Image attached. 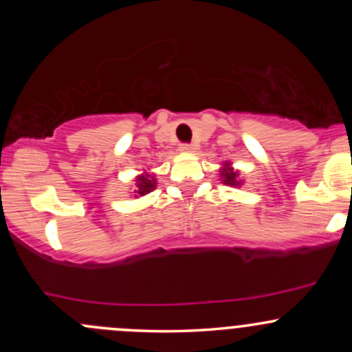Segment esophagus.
<instances>
[{
    "instance_id": "34e87169",
    "label": "esophagus",
    "mask_w": 352,
    "mask_h": 352,
    "mask_svg": "<svg viewBox=\"0 0 352 352\" xmlns=\"http://www.w3.org/2000/svg\"><path fill=\"white\" fill-rule=\"evenodd\" d=\"M180 150L186 151V153H190V151L194 150V144H189V143H184L182 146H180Z\"/></svg>"
}]
</instances>
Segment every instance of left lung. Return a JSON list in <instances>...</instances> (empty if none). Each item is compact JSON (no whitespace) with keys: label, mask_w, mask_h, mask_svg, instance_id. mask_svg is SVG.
Returning a JSON list of instances; mask_svg holds the SVG:
<instances>
[{"label":"left lung","mask_w":352,"mask_h":352,"mask_svg":"<svg viewBox=\"0 0 352 352\" xmlns=\"http://www.w3.org/2000/svg\"><path fill=\"white\" fill-rule=\"evenodd\" d=\"M221 179H223V184H226V186H232V187H239L240 184H242V180L239 179V172L236 170L232 168V163H225V166L221 168Z\"/></svg>","instance_id":"left-lung-1"}]
</instances>
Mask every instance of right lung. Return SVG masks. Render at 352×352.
<instances>
[{
	"instance_id": "right-lung-1",
	"label": "right lung",
	"mask_w": 352,
	"mask_h": 352,
	"mask_svg": "<svg viewBox=\"0 0 352 352\" xmlns=\"http://www.w3.org/2000/svg\"><path fill=\"white\" fill-rule=\"evenodd\" d=\"M156 187V180L150 173H141L136 177V194L138 196H146Z\"/></svg>"
}]
</instances>
